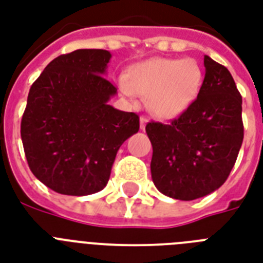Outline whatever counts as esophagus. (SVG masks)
<instances>
[{"mask_svg": "<svg viewBox=\"0 0 263 263\" xmlns=\"http://www.w3.org/2000/svg\"><path fill=\"white\" fill-rule=\"evenodd\" d=\"M147 117L146 116H140V129H144L146 128V124H147Z\"/></svg>", "mask_w": 263, "mask_h": 263, "instance_id": "1", "label": "esophagus"}]
</instances>
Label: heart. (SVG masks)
<instances>
[{
    "label": "heart",
    "instance_id": "1",
    "mask_svg": "<svg viewBox=\"0 0 263 263\" xmlns=\"http://www.w3.org/2000/svg\"><path fill=\"white\" fill-rule=\"evenodd\" d=\"M202 82L203 72L195 60L152 59L129 68L120 88L128 97L147 98L148 110L157 117L175 119L195 102Z\"/></svg>",
    "mask_w": 263,
    "mask_h": 263
}]
</instances>
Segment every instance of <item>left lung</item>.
I'll return each mask as SVG.
<instances>
[{"label":"left lung","mask_w":263,"mask_h":263,"mask_svg":"<svg viewBox=\"0 0 263 263\" xmlns=\"http://www.w3.org/2000/svg\"><path fill=\"white\" fill-rule=\"evenodd\" d=\"M195 102L171 124L148 123L152 179L173 199L194 200L228 179L243 143L241 95L231 72L209 55Z\"/></svg>","instance_id":"left-lung-1"}]
</instances>
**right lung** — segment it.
<instances>
[{
	"label": "right lung",
	"mask_w": 263,
	"mask_h": 263,
	"mask_svg": "<svg viewBox=\"0 0 263 263\" xmlns=\"http://www.w3.org/2000/svg\"><path fill=\"white\" fill-rule=\"evenodd\" d=\"M110 57L102 49L59 55L28 92L20 128L27 162L63 195L103 190L120 146L139 131V116L109 105L117 94L103 78Z\"/></svg>",
	"instance_id": "right-lung-1"
}]
</instances>
